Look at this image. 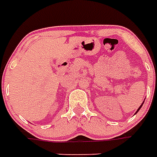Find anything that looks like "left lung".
Wrapping results in <instances>:
<instances>
[{"label":"left lung","mask_w":157,"mask_h":157,"mask_svg":"<svg viewBox=\"0 0 157 157\" xmlns=\"http://www.w3.org/2000/svg\"><path fill=\"white\" fill-rule=\"evenodd\" d=\"M144 102H145V101H144ZM143 103H144V102H143ZM143 103H142L141 105L140 106V108H139V109H137V111H136V113H138V111H139V110H140V108H141V107H142V105H143Z\"/></svg>","instance_id":"left-lung-1"}]
</instances>
